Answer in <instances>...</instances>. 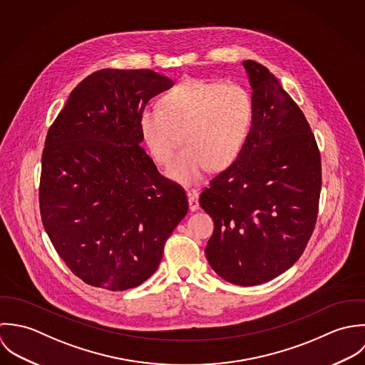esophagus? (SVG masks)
<instances>
[{
  "mask_svg": "<svg viewBox=\"0 0 365 365\" xmlns=\"http://www.w3.org/2000/svg\"><path fill=\"white\" fill-rule=\"evenodd\" d=\"M187 199L190 212H196L199 209V192L196 189H187Z\"/></svg>",
  "mask_w": 365,
  "mask_h": 365,
  "instance_id": "34e87169",
  "label": "esophagus"
}]
</instances>
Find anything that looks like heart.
Returning <instances> with one entry per match:
<instances>
[{"label": "heart", "mask_w": 365, "mask_h": 365, "mask_svg": "<svg viewBox=\"0 0 365 365\" xmlns=\"http://www.w3.org/2000/svg\"><path fill=\"white\" fill-rule=\"evenodd\" d=\"M251 91L241 83L186 78L165 93L160 107L148 106L140 127L153 160L166 165L180 135L186 148L166 169L182 185L199 182L212 168L224 170L242 153L254 125Z\"/></svg>", "instance_id": "1"}]
</instances>
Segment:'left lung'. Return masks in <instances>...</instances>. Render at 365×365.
I'll return each mask as SVG.
<instances>
[{"instance_id": "8db88e82", "label": "left lung", "mask_w": 365, "mask_h": 365, "mask_svg": "<svg viewBox=\"0 0 365 365\" xmlns=\"http://www.w3.org/2000/svg\"><path fill=\"white\" fill-rule=\"evenodd\" d=\"M255 106L240 158L200 195L215 221L205 250L213 271L254 287L284 274L313 232L322 190L320 152L302 110L265 66L244 61Z\"/></svg>"}]
</instances>
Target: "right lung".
Returning <instances> with one entry per match:
<instances>
[{
	"label": "right lung",
	"mask_w": 365,
	"mask_h": 365,
	"mask_svg": "<svg viewBox=\"0 0 365 365\" xmlns=\"http://www.w3.org/2000/svg\"><path fill=\"white\" fill-rule=\"evenodd\" d=\"M172 86L148 69L94 72L48 131L41 217L59 257L91 287L141 285L187 213L183 187L163 178L140 145L146 103Z\"/></svg>",
	"instance_id": "1"
}]
</instances>
